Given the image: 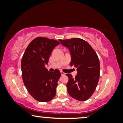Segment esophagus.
Instances as JSON below:
<instances>
[{
  "label": "esophagus",
  "mask_w": 123,
  "mask_h": 123,
  "mask_svg": "<svg viewBox=\"0 0 123 123\" xmlns=\"http://www.w3.org/2000/svg\"><path fill=\"white\" fill-rule=\"evenodd\" d=\"M60 73H61V74H62V76H63V75H65V73H64L63 72H62V71L60 72Z\"/></svg>",
  "instance_id": "esophagus-1"
}]
</instances>
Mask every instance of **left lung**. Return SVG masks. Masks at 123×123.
<instances>
[{"instance_id": "1", "label": "left lung", "mask_w": 123, "mask_h": 123, "mask_svg": "<svg viewBox=\"0 0 123 123\" xmlns=\"http://www.w3.org/2000/svg\"><path fill=\"white\" fill-rule=\"evenodd\" d=\"M59 41L69 50L71 66L77 68V73L74 78L71 74H66L69 79L66 85L68 93L75 99L85 101L93 95L99 79L98 56L92 46L80 38Z\"/></svg>"}]
</instances>
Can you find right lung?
<instances>
[{"mask_svg":"<svg viewBox=\"0 0 123 123\" xmlns=\"http://www.w3.org/2000/svg\"><path fill=\"white\" fill-rule=\"evenodd\" d=\"M59 44L54 39L37 37L30 43L22 58L24 84L31 96L41 102L50 101L56 94L61 73L58 69L49 71L45 65L53 49Z\"/></svg>","mask_w":123,"mask_h":123,"instance_id":"1","label":"right lung"}]
</instances>
